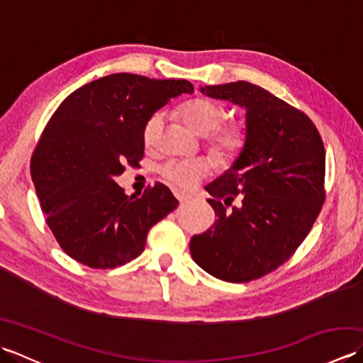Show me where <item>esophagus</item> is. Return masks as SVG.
I'll return each instance as SVG.
<instances>
[{
	"label": "esophagus",
	"instance_id": "esophagus-1",
	"mask_svg": "<svg viewBox=\"0 0 363 363\" xmlns=\"http://www.w3.org/2000/svg\"><path fill=\"white\" fill-rule=\"evenodd\" d=\"M174 196L177 198V201L179 203H186L191 198L190 194H187V191H182V190H174Z\"/></svg>",
	"mask_w": 363,
	"mask_h": 363
}]
</instances>
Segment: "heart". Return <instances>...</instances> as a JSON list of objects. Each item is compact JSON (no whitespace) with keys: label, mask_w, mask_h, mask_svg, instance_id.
I'll return each instance as SVG.
<instances>
[{"label":"heart","mask_w":363,"mask_h":363,"mask_svg":"<svg viewBox=\"0 0 363 363\" xmlns=\"http://www.w3.org/2000/svg\"><path fill=\"white\" fill-rule=\"evenodd\" d=\"M181 117L186 125L196 134L206 135L212 152L221 160H229L235 157L245 143L243 129L230 123V125L218 126L225 111L217 103L206 98H195L181 107ZM162 123H164V113L156 112L146 121L143 129V140L146 145H151L156 140ZM211 164L206 159H172L160 167V174L169 182L179 187H191L209 173Z\"/></svg>","instance_id":"b5f03b06"}]
</instances>
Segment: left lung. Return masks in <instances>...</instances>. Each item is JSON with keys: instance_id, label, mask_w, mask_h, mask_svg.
I'll return each instance as SVG.
<instances>
[{"instance_id": "1", "label": "left lung", "mask_w": 363, "mask_h": 363, "mask_svg": "<svg viewBox=\"0 0 363 363\" xmlns=\"http://www.w3.org/2000/svg\"><path fill=\"white\" fill-rule=\"evenodd\" d=\"M199 90L243 107L245 143L206 186L218 220L191 237L190 254L217 279L250 282L282 265L309 234L325 201V146L306 113L256 84Z\"/></svg>"}]
</instances>
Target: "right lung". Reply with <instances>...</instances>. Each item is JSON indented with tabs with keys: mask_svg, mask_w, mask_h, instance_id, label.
<instances>
[{
	"mask_svg": "<svg viewBox=\"0 0 363 363\" xmlns=\"http://www.w3.org/2000/svg\"><path fill=\"white\" fill-rule=\"evenodd\" d=\"M191 91L186 79L115 73L74 90L52 113L30 176L46 223L72 259L103 269L126 264L143 252L150 229L176 209L164 184L137 198L115 177L143 157L151 115Z\"/></svg>",
	"mask_w": 363,
	"mask_h": 363,
	"instance_id": "obj_1",
	"label": "right lung"
}]
</instances>
